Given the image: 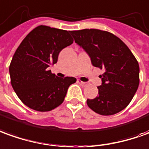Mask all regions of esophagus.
Instances as JSON below:
<instances>
[{
	"label": "esophagus",
	"mask_w": 149,
	"mask_h": 149,
	"mask_svg": "<svg viewBox=\"0 0 149 149\" xmlns=\"http://www.w3.org/2000/svg\"><path fill=\"white\" fill-rule=\"evenodd\" d=\"M77 82H78V83H79V84L83 85V86H86V85H87V83H85V82H83V81L79 80V79H78V80H77Z\"/></svg>",
	"instance_id": "esophagus-1"
}]
</instances>
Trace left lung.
<instances>
[{"label": "left lung", "instance_id": "left-lung-1", "mask_svg": "<svg viewBox=\"0 0 149 149\" xmlns=\"http://www.w3.org/2000/svg\"><path fill=\"white\" fill-rule=\"evenodd\" d=\"M77 45L84 49L92 65L103 69L98 96L88 99V107L100 115H113L130 104L139 84V66L123 40L98 29L71 31Z\"/></svg>", "mask_w": 149, "mask_h": 149}]
</instances>
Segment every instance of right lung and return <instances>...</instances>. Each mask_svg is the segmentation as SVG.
Here are the masks:
<instances>
[{"label": "right lung", "instance_id": "add662e5", "mask_svg": "<svg viewBox=\"0 0 149 149\" xmlns=\"http://www.w3.org/2000/svg\"><path fill=\"white\" fill-rule=\"evenodd\" d=\"M71 31L40 25L30 32L15 51L10 65L11 85L23 104L34 110L50 111L64 101L74 77L59 78L49 70L59 53L73 44Z\"/></svg>", "mask_w": 149, "mask_h": 149}]
</instances>
